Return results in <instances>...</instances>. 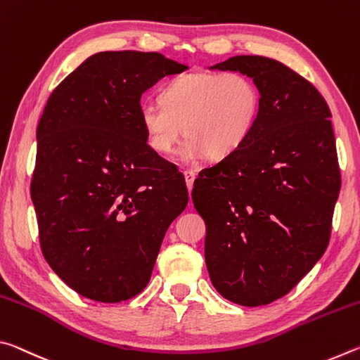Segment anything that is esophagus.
Segmentation results:
<instances>
[{
    "label": "esophagus",
    "instance_id": "esophagus-1",
    "mask_svg": "<svg viewBox=\"0 0 360 360\" xmlns=\"http://www.w3.org/2000/svg\"><path fill=\"white\" fill-rule=\"evenodd\" d=\"M184 178H186L187 188H188V191H192L193 181H195V178H197V173L192 172V169H186V172H184Z\"/></svg>",
    "mask_w": 360,
    "mask_h": 360
}]
</instances>
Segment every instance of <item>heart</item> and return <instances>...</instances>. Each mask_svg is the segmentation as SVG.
I'll return each instance as SVG.
<instances>
[{
	"mask_svg": "<svg viewBox=\"0 0 360 360\" xmlns=\"http://www.w3.org/2000/svg\"><path fill=\"white\" fill-rule=\"evenodd\" d=\"M262 96L240 71H188L173 77L160 101L146 100L138 117L146 143L160 155L172 154L184 133L181 154L224 158L241 148L259 120Z\"/></svg>",
	"mask_w": 360,
	"mask_h": 360,
	"instance_id": "heart-1",
	"label": "heart"
}]
</instances>
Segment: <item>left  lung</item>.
Listing matches in <instances>:
<instances>
[{
    "label": "left lung",
    "instance_id": "left-lung-1",
    "mask_svg": "<svg viewBox=\"0 0 360 360\" xmlns=\"http://www.w3.org/2000/svg\"><path fill=\"white\" fill-rule=\"evenodd\" d=\"M210 70L252 77L262 96L251 136L192 191L212 285L260 307L294 289L330 240L341 184L332 114L311 82L273 58L236 56Z\"/></svg>",
    "mask_w": 360,
    "mask_h": 360
}]
</instances>
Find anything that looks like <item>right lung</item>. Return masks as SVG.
<instances>
[{"label":"right lung","instance_id":"obj_1","mask_svg":"<svg viewBox=\"0 0 360 360\" xmlns=\"http://www.w3.org/2000/svg\"><path fill=\"white\" fill-rule=\"evenodd\" d=\"M187 68L157 52H98L49 96L32 179L39 243L56 275L90 300L139 294L186 210L184 178L146 143L138 109L146 90Z\"/></svg>","mask_w":360,"mask_h":360}]
</instances>
